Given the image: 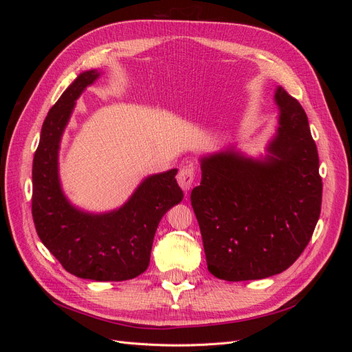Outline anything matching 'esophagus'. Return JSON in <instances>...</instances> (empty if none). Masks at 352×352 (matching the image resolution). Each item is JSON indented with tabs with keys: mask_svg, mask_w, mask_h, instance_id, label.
Segmentation results:
<instances>
[{
	"mask_svg": "<svg viewBox=\"0 0 352 352\" xmlns=\"http://www.w3.org/2000/svg\"><path fill=\"white\" fill-rule=\"evenodd\" d=\"M195 166L192 163H186V166H184L182 168L179 170L177 173V184L179 186L182 188L185 192L194 186L195 182Z\"/></svg>",
	"mask_w": 352,
	"mask_h": 352,
	"instance_id": "1",
	"label": "esophagus"
}]
</instances>
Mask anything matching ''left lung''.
<instances>
[{
  "instance_id": "1",
  "label": "left lung",
  "mask_w": 352,
  "mask_h": 352,
  "mask_svg": "<svg viewBox=\"0 0 352 352\" xmlns=\"http://www.w3.org/2000/svg\"><path fill=\"white\" fill-rule=\"evenodd\" d=\"M279 126L263 158L229 148L201 158L190 194L208 272L229 282L282 273L310 242L322 208L317 146L301 104L278 87Z\"/></svg>"
}]
</instances>
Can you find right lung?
I'll return each mask as SVG.
<instances>
[{"label": "right lung", "mask_w": 352, "mask_h": 352, "mask_svg": "<svg viewBox=\"0 0 352 352\" xmlns=\"http://www.w3.org/2000/svg\"><path fill=\"white\" fill-rule=\"evenodd\" d=\"M100 78L87 70L48 111L32 168V216L42 243L69 273L97 282H120L150 264L155 230L168 208L184 199L177 170L148 176L124 204L92 214L72 206L58 177V150L76 100Z\"/></svg>", "instance_id": "right-lung-1"}]
</instances>
